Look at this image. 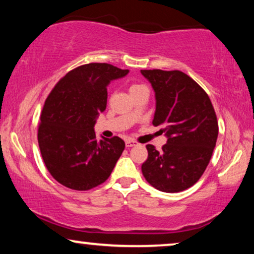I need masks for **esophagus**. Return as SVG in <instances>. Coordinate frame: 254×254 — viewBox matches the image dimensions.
<instances>
[{
    "label": "esophagus",
    "instance_id": "1",
    "mask_svg": "<svg viewBox=\"0 0 254 254\" xmlns=\"http://www.w3.org/2000/svg\"><path fill=\"white\" fill-rule=\"evenodd\" d=\"M135 145H137V142L136 141H134V140H126V147L127 148L135 147Z\"/></svg>",
    "mask_w": 254,
    "mask_h": 254
}]
</instances>
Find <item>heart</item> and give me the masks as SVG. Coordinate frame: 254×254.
I'll list each match as a JSON object with an SVG mask.
<instances>
[{"instance_id": "b5f03b06", "label": "heart", "mask_w": 254, "mask_h": 254, "mask_svg": "<svg viewBox=\"0 0 254 254\" xmlns=\"http://www.w3.org/2000/svg\"><path fill=\"white\" fill-rule=\"evenodd\" d=\"M141 88H144V85H141V84H133L130 86V91H134V90H137V89H141Z\"/></svg>"}]
</instances>
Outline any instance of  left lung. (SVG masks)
I'll return each instance as SVG.
<instances>
[{
  "instance_id": "obj_1",
  "label": "left lung",
  "mask_w": 254,
  "mask_h": 254,
  "mask_svg": "<svg viewBox=\"0 0 254 254\" xmlns=\"http://www.w3.org/2000/svg\"><path fill=\"white\" fill-rule=\"evenodd\" d=\"M155 91L152 125L163 126L168 137L162 150L147 145L142 173L155 189L182 192L203 175L213 155L218 124L209 97L197 83L179 70H141Z\"/></svg>"
}]
</instances>
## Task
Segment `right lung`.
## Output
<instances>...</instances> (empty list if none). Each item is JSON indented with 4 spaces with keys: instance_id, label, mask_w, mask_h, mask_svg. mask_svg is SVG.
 <instances>
[{
    "instance_id": "right-lung-1",
    "label": "right lung",
    "mask_w": 254,
    "mask_h": 254,
    "mask_svg": "<svg viewBox=\"0 0 254 254\" xmlns=\"http://www.w3.org/2000/svg\"><path fill=\"white\" fill-rule=\"evenodd\" d=\"M129 70L109 64L72 69L57 83L41 111L38 143L52 177L88 190L109 178L125 149L120 137L97 140L95 124L106 109L107 85Z\"/></svg>"
}]
</instances>
